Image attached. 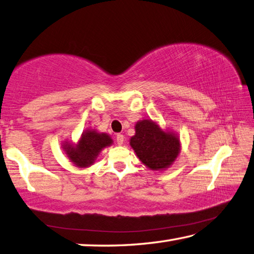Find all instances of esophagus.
I'll list each match as a JSON object with an SVG mask.
<instances>
[{
  "mask_svg": "<svg viewBox=\"0 0 254 254\" xmlns=\"http://www.w3.org/2000/svg\"><path fill=\"white\" fill-rule=\"evenodd\" d=\"M123 142H124L123 134H117V143L119 144V145H122Z\"/></svg>",
  "mask_w": 254,
  "mask_h": 254,
  "instance_id": "obj_1",
  "label": "esophagus"
}]
</instances>
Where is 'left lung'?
<instances>
[{
    "label": "left lung",
    "mask_w": 254,
    "mask_h": 254,
    "mask_svg": "<svg viewBox=\"0 0 254 254\" xmlns=\"http://www.w3.org/2000/svg\"><path fill=\"white\" fill-rule=\"evenodd\" d=\"M130 145L144 165L152 171H164L175 162L181 152L177 134L161 128L150 119L135 124V135L130 138Z\"/></svg>",
    "instance_id": "1"
}]
</instances>
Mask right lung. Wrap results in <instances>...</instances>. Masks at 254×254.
Wrapping results in <instances>:
<instances>
[{"mask_svg":"<svg viewBox=\"0 0 254 254\" xmlns=\"http://www.w3.org/2000/svg\"><path fill=\"white\" fill-rule=\"evenodd\" d=\"M112 143V138L107 133H99L91 128L81 134L77 144L64 141L63 148L74 165L83 168L92 165L99 153L107 146H110Z\"/></svg>","mask_w":254,"mask_h":254,"instance_id":"1","label":"right lung"}]
</instances>
